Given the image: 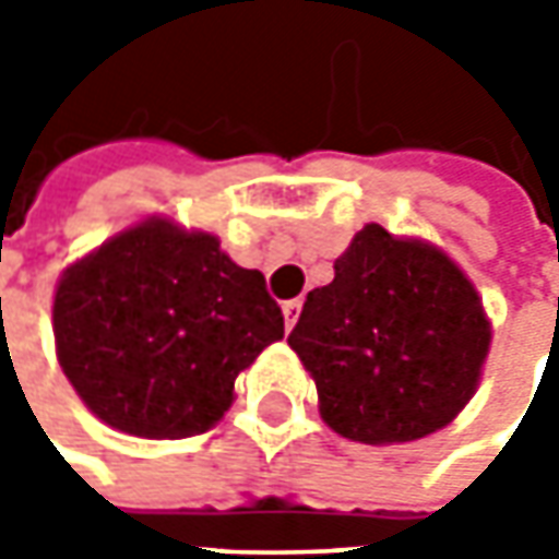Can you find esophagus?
Instances as JSON below:
<instances>
[{"label": "esophagus", "mask_w": 559, "mask_h": 559, "mask_svg": "<svg viewBox=\"0 0 559 559\" xmlns=\"http://www.w3.org/2000/svg\"><path fill=\"white\" fill-rule=\"evenodd\" d=\"M298 313H301V298H292L283 305V317H286V326H295V320H298Z\"/></svg>", "instance_id": "esophagus-1"}]
</instances>
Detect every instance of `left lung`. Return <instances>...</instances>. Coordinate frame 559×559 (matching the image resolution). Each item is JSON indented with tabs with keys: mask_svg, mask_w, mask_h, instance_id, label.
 I'll list each match as a JSON object with an SVG mask.
<instances>
[{
	"mask_svg": "<svg viewBox=\"0 0 559 559\" xmlns=\"http://www.w3.org/2000/svg\"><path fill=\"white\" fill-rule=\"evenodd\" d=\"M491 330L473 283L439 248L367 224L308 292L289 345L311 370L320 414L367 444L448 426L476 392Z\"/></svg>",
	"mask_w": 559,
	"mask_h": 559,
	"instance_id": "1",
	"label": "left lung"
}]
</instances>
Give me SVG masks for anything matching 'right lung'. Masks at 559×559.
Instances as JSON below:
<instances>
[{"label":"right lung","mask_w":559,"mask_h":559,"mask_svg":"<svg viewBox=\"0 0 559 559\" xmlns=\"http://www.w3.org/2000/svg\"><path fill=\"white\" fill-rule=\"evenodd\" d=\"M61 370L120 432L186 439L233 404V382L283 311L258 270L233 264L207 233L133 226L71 267L55 292Z\"/></svg>","instance_id":"1"}]
</instances>
